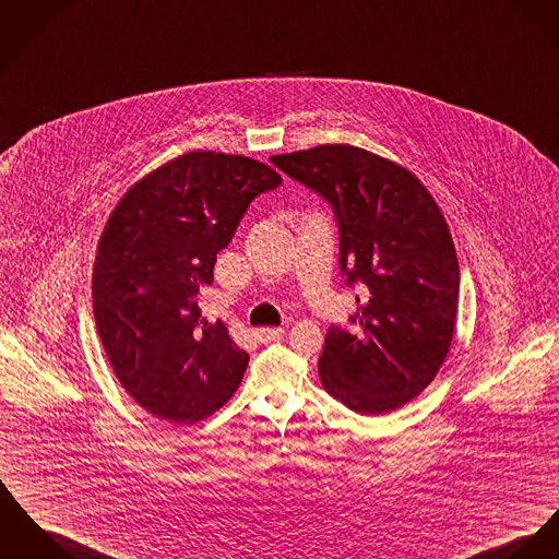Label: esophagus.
<instances>
[{"mask_svg":"<svg viewBox=\"0 0 559 559\" xmlns=\"http://www.w3.org/2000/svg\"><path fill=\"white\" fill-rule=\"evenodd\" d=\"M254 335L261 343H269V341H275L284 335V329H259Z\"/></svg>","mask_w":559,"mask_h":559,"instance_id":"1","label":"esophagus"}]
</instances>
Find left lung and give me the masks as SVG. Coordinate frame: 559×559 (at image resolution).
Wrapping results in <instances>:
<instances>
[{
  "mask_svg": "<svg viewBox=\"0 0 559 559\" xmlns=\"http://www.w3.org/2000/svg\"><path fill=\"white\" fill-rule=\"evenodd\" d=\"M271 163L329 201L341 275L367 288L349 318L356 329L326 333L324 390L362 415L403 407L435 379L455 331L460 266L437 201L405 167L347 144Z\"/></svg>",
  "mask_w": 559,
  "mask_h": 559,
  "instance_id": "8db88e82",
  "label": "left lung"
}]
</instances>
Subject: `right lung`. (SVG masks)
Returning a JSON list of instances; mask_svg holds the SVG:
<instances>
[{
  "label": "right lung",
  "mask_w": 559,
  "mask_h": 559,
  "mask_svg": "<svg viewBox=\"0 0 559 559\" xmlns=\"http://www.w3.org/2000/svg\"><path fill=\"white\" fill-rule=\"evenodd\" d=\"M282 185L269 165L194 150L114 207L93 269V313L127 394L158 419L197 424L235 394L250 356L201 316L199 288L248 205Z\"/></svg>",
  "instance_id": "right-lung-1"
}]
</instances>
